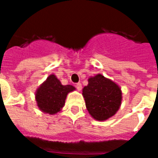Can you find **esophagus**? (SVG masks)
<instances>
[{"instance_id": "esophagus-1", "label": "esophagus", "mask_w": 158, "mask_h": 158, "mask_svg": "<svg viewBox=\"0 0 158 158\" xmlns=\"http://www.w3.org/2000/svg\"><path fill=\"white\" fill-rule=\"evenodd\" d=\"M76 88H77V89H78L79 91H80V90L82 89V85H81L80 83H78V84H76Z\"/></svg>"}]
</instances>
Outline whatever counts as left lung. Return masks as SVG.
Segmentation results:
<instances>
[{
	"instance_id": "obj_1",
	"label": "left lung",
	"mask_w": 158,
	"mask_h": 158,
	"mask_svg": "<svg viewBox=\"0 0 158 158\" xmlns=\"http://www.w3.org/2000/svg\"><path fill=\"white\" fill-rule=\"evenodd\" d=\"M82 95L90 116L97 121H105L114 116L122 103L121 88L101 73L89 77Z\"/></svg>"
}]
</instances>
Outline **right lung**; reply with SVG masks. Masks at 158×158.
Segmentation results:
<instances>
[{"instance_id":"right-lung-1","label":"right lung","mask_w":158,"mask_h":158,"mask_svg":"<svg viewBox=\"0 0 158 158\" xmlns=\"http://www.w3.org/2000/svg\"><path fill=\"white\" fill-rule=\"evenodd\" d=\"M73 90L75 87L71 85H62L55 74H51L36 89L37 106L42 113L56 114L64 106L68 94Z\"/></svg>"}]
</instances>
